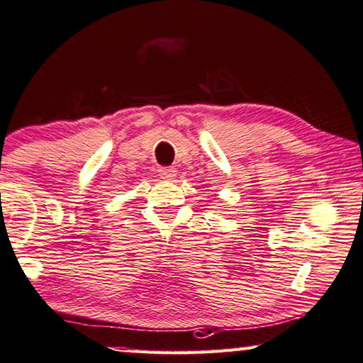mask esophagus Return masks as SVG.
Here are the masks:
<instances>
[{
    "instance_id": "esophagus-1",
    "label": "esophagus",
    "mask_w": 363,
    "mask_h": 363,
    "mask_svg": "<svg viewBox=\"0 0 363 363\" xmlns=\"http://www.w3.org/2000/svg\"><path fill=\"white\" fill-rule=\"evenodd\" d=\"M158 174H160L161 179H174L177 171H176V168H166V166H164V168L158 169Z\"/></svg>"
}]
</instances>
